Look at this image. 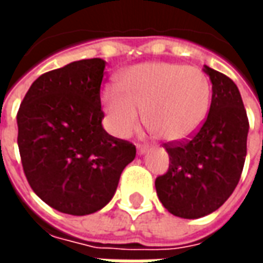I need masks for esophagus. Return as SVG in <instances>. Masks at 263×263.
I'll list each match as a JSON object with an SVG mask.
<instances>
[{"instance_id":"1","label":"esophagus","mask_w":263,"mask_h":263,"mask_svg":"<svg viewBox=\"0 0 263 263\" xmlns=\"http://www.w3.org/2000/svg\"><path fill=\"white\" fill-rule=\"evenodd\" d=\"M137 149H138V154L143 155L146 151H148L149 146L148 145H141V143H139V145H137Z\"/></svg>"}]
</instances>
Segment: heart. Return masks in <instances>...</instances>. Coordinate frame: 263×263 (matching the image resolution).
<instances>
[{
    "instance_id": "obj_1",
    "label": "heart",
    "mask_w": 263,
    "mask_h": 263,
    "mask_svg": "<svg viewBox=\"0 0 263 263\" xmlns=\"http://www.w3.org/2000/svg\"><path fill=\"white\" fill-rule=\"evenodd\" d=\"M118 88L101 96L111 131L128 137L143 122L166 142L193 137L207 118L211 84L196 67L177 63H143L125 70Z\"/></svg>"
}]
</instances>
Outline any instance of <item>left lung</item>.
<instances>
[{
	"instance_id": "left-lung-1",
	"label": "left lung",
	"mask_w": 263,
	"mask_h": 263,
	"mask_svg": "<svg viewBox=\"0 0 263 263\" xmlns=\"http://www.w3.org/2000/svg\"><path fill=\"white\" fill-rule=\"evenodd\" d=\"M213 83L207 118L193 137L163 143L169 169L156 177L160 203L176 217L200 218L220 209L241 179L249 121L235 83L209 66Z\"/></svg>"
}]
</instances>
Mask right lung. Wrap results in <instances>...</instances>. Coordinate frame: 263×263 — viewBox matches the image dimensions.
<instances>
[{
  "label": "right lung",
  "instance_id": "obj_1",
  "mask_svg": "<svg viewBox=\"0 0 263 263\" xmlns=\"http://www.w3.org/2000/svg\"><path fill=\"white\" fill-rule=\"evenodd\" d=\"M104 69L105 62L96 58L43 73L16 114L26 180L37 197L65 214L103 209L137 155L134 143L101 125Z\"/></svg>",
  "mask_w": 263,
  "mask_h": 263
}]
</instances>
